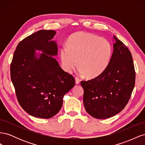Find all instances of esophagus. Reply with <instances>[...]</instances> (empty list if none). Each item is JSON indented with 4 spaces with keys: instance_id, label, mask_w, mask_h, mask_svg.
<instances>
[{
    "instance_id": "obj_1",
    "label": "esophagus",
    "mask_w": 145,
    "mask_h": 145,
    "mask_svg": "<svg viewBox=\"0 0 145 145\" xmlns=\"http://www.w3.org/2000/svg\"><path fill=\"white\" fill-rule=\"evenodd\" d=\"M80 78H78V77H76V84H80Z\"/></svg>"
}]
</instances>
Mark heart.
Masks as SVG:
<instances>
[{
	"label": "heart",
	"mask_w": 145,
	"mask_h": 145,
	"mask_svg": "<svg viewBox=\"0 0 145 145\" xmlns=\"http://www.w3.org/2000/svg\"><path fill=\"white\" fill-rule=\"evenodd\" d=\"M67 45L60 50L63 69L71 72L77 66L82 75L89 78L102 74L110 62L112 53L111 43L107 40L85 32H77L70 36Z\"/></svg>",
	"instance_id": "1"
}]
</instances>
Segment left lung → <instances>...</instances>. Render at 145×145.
<instances>
[{"label": "left lung", "mask_w": 145, "mask_h": 145, "mask_svg": "<svg viewBox=\"0 0 145 145\" xmlns=\"http://www.w3.org/2000/svg\"><path fill=\"white\" fill-rule=\"evenodd\" d=\"M114 51L108 67L97 77L81 81L83 104L87 112L99 119L114 116L125 108L135 85V72L132 54L114 36Z\"/></svg>", "instance_id": "left-lung-1"}]
</instances>
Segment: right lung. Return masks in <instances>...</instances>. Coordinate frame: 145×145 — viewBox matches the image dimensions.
<instances>
[{
    "instance_id": "obj_1",
    "label": "right lung",
    "mask_w": 145,
    "mask_h": 145,
    "mask_svg": "<svg viewBox=\"0 0 145 145\" xmlns=\"http://www.w3.org/2000/svg\"><path fill=\"white\" fill-rule=\"evenodd\" d=\"M53 30H40L20 41L10 66L11 78L21 107L35 117L49 118L62 106L63 97L76 83L71 74L60 68L51 56L57 54V45L51 41ZM42 50L37 59L34 49Z\"/></svg>"
}]
</instances>
